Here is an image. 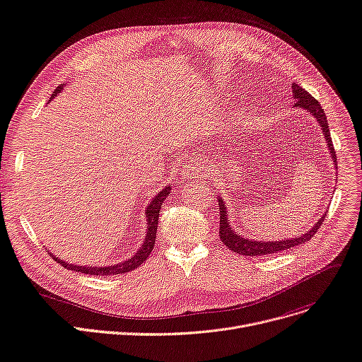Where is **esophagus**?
I'll list each match as a JSON object with an SVG mask.
<instances>
[{"instance_id":"1","label":"esophagus","mask_w":362,"mask_h":362,"mask_svg":"<svg viewBox=\"0 0 362 362\" xmlns=\"http://www.w3.org/2000/svg\"><path fill=\"white\" fill-rule=\"evenodd\" d=\"M202 173V164L199 161H191L187 163L185 167H183V171L180 173L182 175V179L183 180H189L192 177H197L198 175H201Z\"/></svg>"}]
</instances>
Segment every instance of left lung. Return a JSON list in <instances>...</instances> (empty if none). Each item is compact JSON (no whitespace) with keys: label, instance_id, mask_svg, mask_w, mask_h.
Wrapping results in <instances>:
<instances>
[{"label":"left lung","instance_id":"1","mask_svg":"<svg viewBox=\"0 0 362 362\" xmlns=\"http://www.w3.org/2000/svg\"><path fill=\"white\" fill-rule=\"evenodd\" d=\"M291 93L293 98L296 99L294 107H302L305 109L306 112H309L313 118H315L320 124V127L322 130V134L325 137L327 146L329 149V155H332V160L334 163V167L337 168V158H336V151L333 148V142H332V134H329V129H328V122H327V117L324 109L321 107L320 102L317 99H313L310 94L303 90L300 86H297L296 83L291 84ZM218 201V210H220V229H218V235L222 243L232 250L233 253H238L243 256H266V255H274L278 253V251H284L288 248H293L296 245H300L306 241H309L313 235L318 232V229L321 228L325 214H322V217L318 220V222L313 225L309 230H306L305 233L298 235L296 238H287V240H278V241H256V240H250L245 238L244 235L238 233V230H233V228L230 226V222L228 218V209L225 206V201L222 199V197H217Z\"/></svg>","mask_w":362,"mask_h":362}]
</instances>
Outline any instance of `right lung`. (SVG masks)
<instances>
[{"instance_id":"add662e5","label":"right lung","mask_w":362,"mask_h":362,"mask_svg":"<svg viewBox=\"0 0 362 362\" xmlns=\"http://www.w3.org/2000/svg\"><path fill=\"white\" fill-rule=\"evenodd\" d=\"M66 84H60L54 93L52 94V99L54 96H57V94L64 90ZM171 192V185H167L164 189H161L158 194H156L152 201L149 202V206L146 207L145 210V214H146V237H145V241L144 244L139 247V250L136 251V253L127 259L124 260L121 263H117V264H109V266H78V264H71L65 260H60L59 257H54V260L57 263H60L64 268L69 269V271H75V272H83V274H87V275H99V276H103V275H118V274H125V272H130L136 268H139L140 264H142L151 255V251L153 250V245H155V238H156V228H158V217H160V210L163 207V202L164 199L168 197V194Z\"/></svg>"}]
</instances>
